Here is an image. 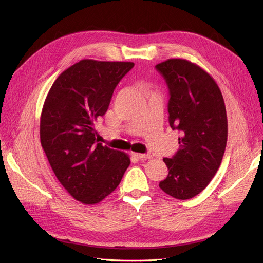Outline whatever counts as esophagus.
<instances>
[{"label": "esophagus", "instance_id": "obj_1", "mask_svg": "<svg viewBox=\"0 0 263 263\" xmlns=\"http://www.w3.org/2000/svg\"><path fill=\"white\" fill-rule=\"evenodd\" d=\"M133 156L136 157L137 159H151V158H153V156H151L150 154H138V153L136 154V153H134Z\"/></svg>", "mask_w": 263, "mask_h": 263}]
</instances>
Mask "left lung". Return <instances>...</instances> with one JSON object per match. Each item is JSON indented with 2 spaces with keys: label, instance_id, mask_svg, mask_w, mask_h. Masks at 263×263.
I'll return each instance as SVG.
<instances>
[{
  "label": "left lung",
  "instance_id": "obj_1",
  "mask_svg": "<svg viewBox=\"0 0 263 263\" xmlns=\"http://www.w3.org/2000/svg\"><path fill=\"white\" fill-rule=\"evenodd\" d=\"M156 69L169 87L171 128L182 134L177 154L163 158L169 174L159 186L189 200L209 185L221 163L228 134L224 98L213 77L189 60L168 59Z\"/></svg>",
  "mask_w": 263,
  "mask_h": 263
}]
</instances>
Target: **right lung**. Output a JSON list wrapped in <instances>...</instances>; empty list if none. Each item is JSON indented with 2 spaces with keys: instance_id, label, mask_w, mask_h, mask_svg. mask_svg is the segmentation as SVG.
Returning a JSON list of instances; mask_svg holds the SVG:
<instances>
[{
  "instance_id": "obj_1",
  "label": "right lung",
  "mask_w": 263,
  "mask_h": 263,
  "mask_svg": "<svg viewBox=\"0 0 263 263\" xmlns=\"http://www.w3.org/2000/svg\"><path fill=\"white\" fill-rule=\"evenodd\" d=\"M134 62L83 59L55 79L41 116V144L67 192L83 204L100 203L118 186L128 155L103 146L94 124L106 113Z\"/></svg>"
}]
</instances>
